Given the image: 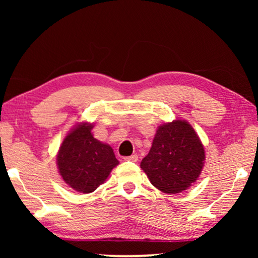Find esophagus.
I'll list each match as a JSON object with an SVG mask.
<instances>
[{
  "instance_id": "esophagus-1",
  "label": "esophagus",
  "mask_w": 258,
  "mask_h": 258,
  "mask_svg": "<svg viewBox=\"0 0 258 258\" xmlns=\"http://www.w3.org/2000/svg\"><path fill=\"white\" fill-rule=\"evenodd\" d=\"M137 160H139V156H137L136 154L132 155V156H125L124 157V161H130V162H137Z\"/></svg>"
}]
</instances>
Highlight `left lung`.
<instances>
[{"label":"left lung","mask_w":258,"mask_h":258,"mask_svg":"<svg viewBox=\"0 0 258 258\" xmlns=\"http://www.w3.org/2000/svg\"><path fill=\"white\" fill-rule=\"evenodd\" d=\"M203 144L188 122L175 119L157 129L149 154L141 162L151 184L165 194H178L199 178Z\"/></svg>","instance_id":"1"}]
</instances>
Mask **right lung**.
Wrapping results in <instances>:
<instances>
[{
    "label": "right lung",
    "mask_w": 258,
    "mask_h": 258,
    "mask_svg": "<svg viewBox=\"0 0 258 258\" xmlns=\"http://www.w3.org/2000/svg\"><path fill=\"white\" fill-rule=\"evenodd\" d=\"M93 124L82 123L69 133L57 155L59 174L76 191L96 190L118 164L111 147L94 139Z\"/></svg>",
    "instance_id": "1"
}]
</instances>
